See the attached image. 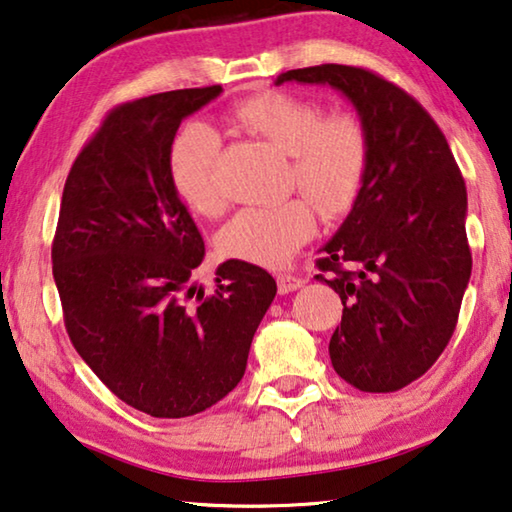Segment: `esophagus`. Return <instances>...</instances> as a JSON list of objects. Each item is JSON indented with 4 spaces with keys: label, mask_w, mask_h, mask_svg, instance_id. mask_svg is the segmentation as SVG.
Here are the masks:
<instances>
[{
    "label": "esophagus",
    "mask_w": 512,
    "mask_h": 512,
    "mask_svg": "<svg viewBox=\"0 0 512 512\" xmlns=\"http://www.w3.org/2000/svg\"><path fill=\"white\" fill-rule=\"evenodd\" d=\"M302 284H305V280L298 275H291V273H277V291L280 293H291L300 289Z\"/></svg>",
    "instance_id": "esophagus-1"
}]
</instances>
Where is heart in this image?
<instances>
[{
	"label": "heart",
	"mask_w": 512,
	"mask_h": 512,
	"mask_svg": "<svg viewBox=\"0 0 512 512\" xmlns=\"http://www.w3.org/2000/svg\"><path fill=\"white\" fill-rule=\"evenodd\" d=\"M230 119L289 155V187L300 189L325 216H341L357 201L368 171V133L352 112L289 92H262L241 101ZM221 140L210 126L189 124L173 137L169 176L189 210L223 212L216 185ZM316 212L305 198L273 207H246L219 232L223 255L259 266H282L314 237Z\"/></svg>",
	"instance_id": "heart-1"
}]
</instances>
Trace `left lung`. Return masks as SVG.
Listing matches in <instances>:
<instances>
[{
  "label": "left lung",
  "mask_w": 512,
  "mask_h": 512,
  "mask_svg": "<svg viewBox=\"0 0 512 512\" xmlns=\"http://www.w3.org/2000/svg\"><path fill=\"white\" fill-rule=\"evenodd\" d=\"M287 81L343 92L368 133V171L316 266L341 296L329 341L339 377L366 393H393L422 377L452 339L472 273L461 169L436 121L409 92L370 69L316 65Z\"/></svg>",
  "instance_id": "left-lung-1"
}]
</instances>
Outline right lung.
I'll list each match as a JSON object with an SVG mask.
<instances>
[{"label":"right lung","instance_id":"1","mask_svg":"<svg viewBox=\"0 0 512 512\" xmlns=\"http://www.w3.org/2000/svg\"><path fill=\"white\" fill-rule=\"evenodd\" d=\"M221 85L151 94L112 108L69 169L51 262L69 341L121 402L187 418L246 372L277 284L228 259L216 289L192 284L205 244L169 176L187 115Z\"/></svg>","mask_w":512,"mask_h":512}]
</instances>
